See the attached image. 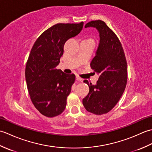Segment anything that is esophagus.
<instances>
[{"mask_svg":"<svg viewBox=\"0 0 152 152\" xmlns=\"http://www.w3.org/2000/svg\"><path fill=\"white\" fill-rule=\"evenodd\" d=\"M76 78L77 81H78V82H82L83 81V80L81 78H80V77H79L78 76H76Z\"/></svg>","mask_w":152,"mask_h":152,"instance_id":"1","label":"esophagus"}]
</instances>
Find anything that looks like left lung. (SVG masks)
Returning <instances> with one entry per match:
<instances>
[{"mask_svg":"<svg viewBox=\"0 0 152 152\" xmlns=\"http://www.w3.org/2000/svg\"><path fill=\"white\" fill-rule=\"evenodd\" d=\"M87 27L96 28L99 34L95 56L90 64L99 80L95 85L84 80L89 91L82 102L88 112L101 115L110 111L124 92L127 80V61L118 38L104 21H90L85 25Z\"/></svg>","mask_w":152,"mask_h":152,"instance_id":"obj_1","label":"left lung"}]
</instances>
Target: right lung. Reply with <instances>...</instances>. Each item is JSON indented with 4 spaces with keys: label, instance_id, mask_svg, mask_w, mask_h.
Masks as SVG:
<instances>
[{
    "label": "right lung",
    "instance_id": "add662e5",
    "mask_svg": "<svg viewBox=\"0 0 152 152\" xmlns=\"http://www.w3.org/2000/svg\"><path fill=\"white\" fill-rule=\"evenodd\" d=\"M83 25V22L55 25L38 38L31 50L25 69L27 89L35 108L46 117L59 115L66 108L75 75L56 66L64 44L78 35Z\"/></svg>",
    "mask_w": 152,
    "mask_h": 152
}]
</instances>
